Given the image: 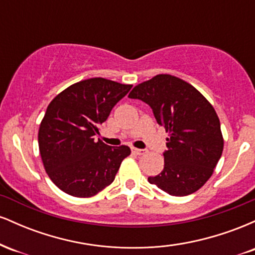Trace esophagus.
Wrapping results in <instances>:
<instances>
[{"label": "esophagus", "mask_w": 255, "mask_h": 255, "mask_svg": "<svg viewBox=\"0 0 255 255\" xmlns=\"http://www.w3.org/2000/svg\"><path fill=\"white\" fill-rule=\"evenodd\" d=\"M131 152H133V153L137 154V156H142V154L147 153V150H145V148H135V147H131Z\"/></svg>", "instance_id": "obj_1"}]
</instances>
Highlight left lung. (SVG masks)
Returning a JSON list of instances; mask_svg holds the SVG:
<instances>
[{"label": "left lung", "mask_w": 255, "mask_h": 255, "mask_svg": "<svg viewBox=\"0 0 255 255\" xmlns=\"http://www.w3.org/2000/svg\"><path fill=\"white\" fill-rule=\"evenodd\" d=\"M153 111L157 124L169 133L164 169L148 182L175 197L197 192L211 177L223 152L221 124L215 109L182 79L159 74L131 90Z\"/></svg>", "instance_id": "1"}]
</instances>
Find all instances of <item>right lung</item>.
Returning a JSON list of instances; mask_svg holds the SVG:
<instances>
[{
	"instance_id": "right-lung-1",
	"label": "right lung",
	"mask_w": 255,
	"mask_h": 255,
	"mask_svg": "<svg viewBox=\"0 0 255 255\" xmlns=\"http://www.w3.org/2000/svg\"><path fill=\"white\" fill-rule=\"evenodd\" d=\"M130 89L131 85L92 78L67 87L48 105L38 145L46 174L61 191L89 198L115 180L130 148L111 147L96 136Z\"/></svg>"
}]
</instances>
